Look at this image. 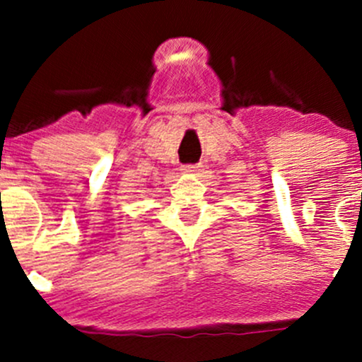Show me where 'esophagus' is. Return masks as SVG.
<instances>
[{
  "label": "esophagus",
  "instance_id": "1",
  "mask_svg": "<svg viewBox=\"0 0 362 362\" xmlns=\"http://www.w3.org/2000/svg\"><path fill=\"white\" fill-rule=\"evenodd\" d=\"M202 164H185V166H182V170L185 173H198V171H202Z\"/></svg>",
  "mask_w": 362,
  "mask_h": 362
}]
</instances>
